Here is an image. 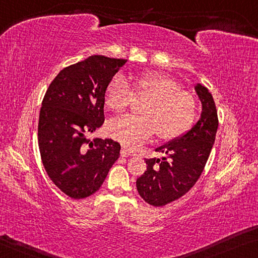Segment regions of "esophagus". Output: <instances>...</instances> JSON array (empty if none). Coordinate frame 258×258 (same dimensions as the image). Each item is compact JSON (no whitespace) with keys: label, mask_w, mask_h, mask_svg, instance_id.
Returning <instances> with one entry per match:
<instances>
[{"label":"esophagus","mask_w":258,"mask_h":258,"mask_svg":"<svg viewBox=\"0 0 258 258\" xmlns=\"http://www.w3.org/2000/svg\"><path fill=\"white\" fill-rule=\"evenodd\" d=\"M121 156L122 157H129V156H135V154H134L132 150L126 148V146H123V148L121 149Z\"/></svg>","instance_id":"obj_1"}]
</instances>
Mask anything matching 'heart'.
Returning a JSON list of instances; mask_svg holds the SVG:
<instances>
[{
  "label": "heart",
  "instance_id": "1",
  "mask_svg": "<svg viewBox=\"0 0 258 258\" xmlns=\"http://www.w3.org/2000/svg\"><path fill=\"white\" fill-rule=\"evenodd\" d=\"M133 96L146 99L140 108L142 115L121 117L106 126L108 136L125 146L141 145L154 130L160 140H174L188 132L196 120V97L165 75H138L133 79L132 89L121 76L113 77L106 86L105 105L110 112L121 114L128 109Z\"/></svg>",
  "mask_w": 258,
  "mask_h": 258
}]
</instances>
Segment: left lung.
Masks as SVG:
<instances>
[{
  "label": "left lung",
  "instance_id": "obj_1",
  "mask_svg": "<svg viewBox=\"0 0 258 258\" xmlns=\"http://www.w3.org/2000/svg\"><path fill=\"white\" fill-rule=\"evenodd\" d=\"M195 90L202 102V115L183 136L158 148L161 159H145L146 170L136 181L146 203L164 207L185 195L200 179L211 153L218 129V114L212 94L205 86Z\"/></svg>",
  "mask_w": 258,
  "mask_h": 258
}]
</instances>
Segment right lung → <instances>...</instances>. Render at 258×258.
Segmentation results:
<instances>
[{
    "mask_svg": "<svg viewBox=\"0 0 258 258\" xmlns=\"http://www.w3.org/2000/svg\"><path fill=\"white\" fill-rule=\"evenodd\" d=\"M126 60L94 55L62 69L47 89L39 114L38 143L47 174L74 200L101 187L121 145L89 135L105 121V90Z\"/></svg>",
    "mask_w": 258,
    "mask_h": 258,
    "instance_id": "add662e5",
    "label": "right lung"
}]
</instances>
